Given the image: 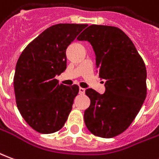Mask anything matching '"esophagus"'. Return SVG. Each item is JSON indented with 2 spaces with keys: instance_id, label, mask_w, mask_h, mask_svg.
<instances>
[{
  "instance_id": "esophagus-1",
  "label": "esophagus",
  "mask_w": 159,
  "mask_h": 159,
  "mask_svg": "<svg viewBox=\"0 0 159 159\" xmlns=\"http://www.w3.org/2000/svg\"><path fill=\"white\" fill-rule=\"evenodd\" d=\"M85 93V89L83 88H79V94L80 95H83Z\"/></svg>"
}]
</instances>
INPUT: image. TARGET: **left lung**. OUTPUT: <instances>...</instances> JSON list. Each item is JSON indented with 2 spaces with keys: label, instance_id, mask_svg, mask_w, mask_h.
Wrapping results in <instances>:
<instances>
[{
  "label": "left lung",
  "instance_id": "left-lung-1",
  "mask_svg": "<svg viewBox=\"0 0 159 159\" xmlns=\"http://www.w3.org/2000/svg\"><path fill=\"white\" fill-rule=\"evenodd\" d=\"M77 39L90 43L96 72L105 81L102 95L85 90L90 99L84 111L85 125L95 136L115 137L134 121L146 97L145 63L129 37L115 26L91 25Z\"/></svg>",
  "mask_w": 159,
  "mask_h": 159
}]
</instances>
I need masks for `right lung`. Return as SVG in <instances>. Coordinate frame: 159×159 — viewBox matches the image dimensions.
<instances>
[{
	"mask_svg": "<svg viewBox=\"0 0 159 159\" xmlns=\"http://www.w3.org/2000/svg\"><path fill=\"white\" fill-rule=\"evenodd\" d=\"M87 25L57 24L40 33L22 52L14 88L18 109L33 129L44 134L60 130L72 109L79 87L55 78L66 70V49Z\"/></svg>",
	"mask_w": 159,
	"mask_h": 159,
	"instance_id": "add662e5",
	"label": "right lung"
}]
</instances>
